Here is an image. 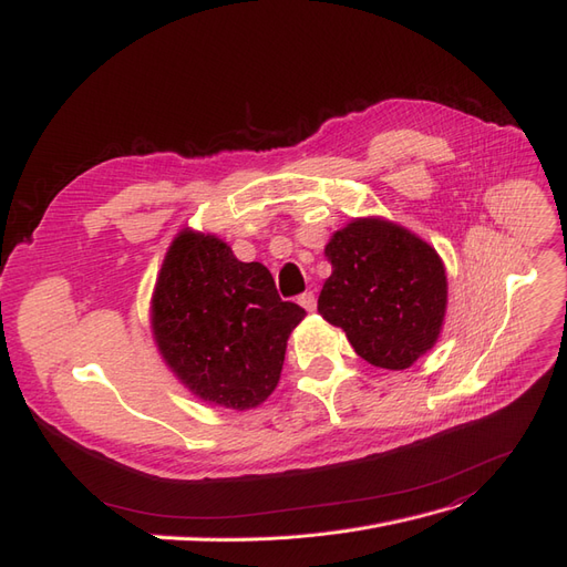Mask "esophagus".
<instances>
[{
    "mask_svg": "<svg viewBox=\"0 0 567 567\" xmlns=\"http://www.w3.org/2000/svg\"><path fill=\"white\" fill-rule=\"evenodd\" d=\"M299 303H301L306 310H316V306H318V299H316L313 291H303V295L299 297Z\"/></svg>",
    "mask_w": 567,
    "mask_h": 567,
    "instance_id": "obj_1",
    "label": "esophagus"
}]
</instances>
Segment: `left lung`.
<instances>
[{
	"instance_id": "obj_1",
	"label": "left lung",
	"mask_w": 567,
	"mask_h": 567,
	"mask_svg": "<svg viewBox=\"0 0 567 567\" xmlns=\"http://www.w3.org/2000/svg\"><path fill=\"white\" fill-rule=\"evenodd\" d=\"M320 316L374 368L408 370L441 334L447 278L435 249L381 218H358L324 247Z\"/></svg>"
}]
</instances>
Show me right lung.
<instances>
[{
  "label": "right lung",
  "instance_id": "1",
  "mask_svg": "<svg viewBox=\"0 0 567 567\" xmlns=\"http://www.w3.org/2000/svg\"><path fill=\"white\" fill-rule=\"evenodd\" d=\"M306 310L282 301L264 264L184 230L167 251L153 297V332L174 374L207 403L261 405L278 386L287 339Z\"/></svg>",
  "mask_w": 567,
  "mask_h": 567
}]
</instances>
